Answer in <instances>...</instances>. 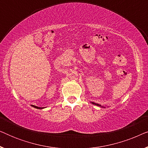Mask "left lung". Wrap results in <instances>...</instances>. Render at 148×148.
Segmentation results:
<instances>
[{
	"label": "left lung",
	"instance_id": "obj_1",
	"mask_svg": "<svg viewBox=\"0 0 148 148\" xmlns=\"http://www.w3.org/2000/svg\"><path fill=\"white\" fill-rule=\"evenodd\" d=\"M93 104H95V105H97V106H101V105H100V104H96V103H94V102H92Z\"/></svg>",
	"mask_w": 148,
	"mask_h": 148
}]
</instances>
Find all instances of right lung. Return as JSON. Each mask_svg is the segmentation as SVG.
<instances>
[{"mask_svg":"<svg viewBox=\"0 0 148 148\" xmlns=\"http://www.w3.org/2000/svg\"><path fill=\"white\" fill-rule=\"evenodd\" d=\"M32 106L34 107V108H37V109H43L44 108V107H38V106H34V105H32Z\"/></svg>","mask_w":148,"mask_h":148,"instance_id":"add662e5","label":"right lung"}]
</instances>
